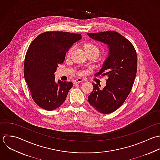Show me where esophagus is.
Instances as JSON below:
<instances>
[{
  "label": "esophagus",
  "mask_w": 160,
  "mask_h": 160,
  "mask_svg": "<svg viewBox=\"0 0 160 160\" xmlns=\"http://www.w3.org/2000/svg\"><path fill=\"white\" fill-rule=\"evenodd\" d=\"M83 80L82 78H77L75 80H74V83H80V82H82Z\"/></svg>",
  "instance_id": "esophagus-1"
}]
</instances>
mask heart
Masks as SVG:
<instances>
[{"instance_id": "obj_1", "label": "heart", "mask_w": 160, "mask_h": 160, "mask_svg": "<svg viewBox=\"0 0 160 160\" xmlns=\"http://www.w3.org/2000/svg\"><path fill=\"white\" fill-rule=\"evenodd\" d=\"M84 48L85 50V51L87 52V53L88 52H95L96 53H97L98 55L99 53V48L98 47V46L94 43H87L85 44H84L83 45ZM73 50V47H72L68 52V55H70L71 52Z\"/></svg>"}]
</instances>
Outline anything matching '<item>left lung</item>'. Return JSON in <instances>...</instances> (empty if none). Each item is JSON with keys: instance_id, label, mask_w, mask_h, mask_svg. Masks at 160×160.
<instances>
[{"instance_id": "8db88e82", "label": "left lung", "mask_w": 160, "mask_h": 160, "mask_svg": "<svg viewBox=\"0 0 160 160\" xmlns=\"http://www.w3.org/2000/svg\"><path fill=\"white\" fill-rule=\"evenodd\" d=\"M97 41L107 45L108 57L95 75H107L106 86L92 83L93 90L88 96L89 103L98 112L109 114L119 108L130 94L137 71V55L132 43L114 31L88 33Z\"/></svg>"}]
</instances>
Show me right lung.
I'll use <instances>...</instances> for the list:
<instances>
[{"instance_id": "obj_1", "label": "right lung", "mask_w": 160, "mask_h": 160, "mask_svg": "<svg viewBox=\"0 0 160 160\" xmlns=\"http://www.w3.org/2000/svg\"><path fill=\"white\" fill-rule=\"evenodd\" d=\"M78 33L46 32L38 35L27 52L24 78L34 102L40 108L54 110L65 101L72 82L55 81L54 73L64 62L66 52L80 40Z\"/></svg>"}]
</instances>
